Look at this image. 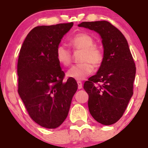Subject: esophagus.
Instances as JSON below:
<instances>
[{"label": "esophagus", "instance_id": "obj_1", "mask_svg": "<svg viewBox=\"0 0 148 148\" xmlns=\"http://www.w3.org/2000/svg\"><path fill=\"white\" fill-rule=\"evenodd\" d=\"M77 84H78V89H81L82 88V82L78 81L77 82Z\"/></svg>", "mask_w": 148, "mask_h": 148}]
</instances>
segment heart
I'll return each instance as SVG.
<instances>
[{
	"mask_svg": "<svg viewBox=\"0 0 148 148\" xmlns=\"http://www.w3.org/2000/svg\"><path fill=\"white\" fill-rule=\"evenodd\" d=\"M69 46L74 52L82 51L79 62L67 71V77L73 79L81 81L92 74L94 66L99 68L104 62V52L101 48L95 45V40L85 33H78L69 38ZM56 60L61 65L68 66L72 61V54L64 45L57 46L55 51Z\"/></svg>",
	"mask_w": 148,
	"mask_h": 148,
	"instance_id": "b5f03b06",
	"label": "heart"
}]
</instances>
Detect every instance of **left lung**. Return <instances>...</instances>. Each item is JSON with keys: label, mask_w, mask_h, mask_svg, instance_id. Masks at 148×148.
Instances as JSON below:
<instances>
[{"label": "left lung", "mask_w": 148, "mask_h": 148, "mask_svg": "<svg viewBox=\"0 0 148 148\" xmlns=\"http://www.w3.org/2000/svg\"><path fill=\"white\" fill-rule=\"evenodd\" d=\"M79 26L94 30L102 38L104 62L85 82L84 89L93 118L102 125H112L122 117L133 95L135 62L125 37L110 22H82Z\"/></svg>", "instance_id": "left-lung-1"}]
</instances>
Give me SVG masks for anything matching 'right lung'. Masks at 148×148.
Instances as JSON below:
<instances>
[{"label": "right lung", "instance_id": "add662e5", "mask_svg": "<svg viewBox=\"0 0 148 148\" xmlns=\"http://www.w3.org/2000/svg\"><path fill=\"white\" fill-rule=\"evenodd\" d=\"M74 23L34 28L21 48L18 59V92L31 118L48 129L60 126L68 115L78 84L64 81L55 51Z\"/></svg>", "mask_w": 148, "mask_h": 148}]
</instances>
